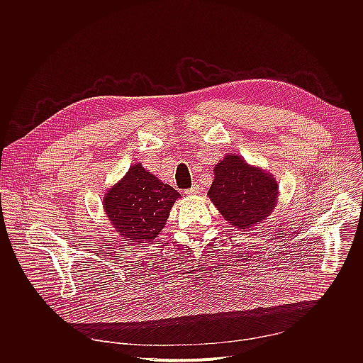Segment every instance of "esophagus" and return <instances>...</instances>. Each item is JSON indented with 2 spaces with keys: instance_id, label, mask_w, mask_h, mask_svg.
Wrapping results in <instances>:
<instances>
[{
  "instance_id": "34e87169",
  "label": "esophagus",
  "mask_w": 363,
  "mask_h": 363,
  "mask_svg": "<svg viewBox=\"0 0 363 363\" xmlns=\"http://www.w3.org/2000/svg\"><path fill=\"white\" fill-rule=\"evenodd\" d=\"M199 191H201L199 185H198V184H194L189 189H186V191H185V194L191 196V195H196V194H199Z\"/></svg>"
}]
</instances>
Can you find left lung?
<instances>
[{
	"instance_id": "1",
	"label": "left lung",
	"mask_w": 363,
	"mask_h": 363,
	"mask_svg": "<svg viewBox=\"0 0 363 363\" xmlns=\"http://www.w3.org/2000/svg\"><path fill=\"white\" fill-rule=\"evenodd\" d=\"M209 198L222 216L238 229H250L269 218L277 205L276 178L240 155L228 154L215 165Z\"/></svg>"
}]
</instances>
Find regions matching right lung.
I'll use <instances>...</instances> for the list:
<instances>
[{
    "label": "right lung",
    "instance_id": "1",
    "mask_svg": "<svg viewBox=\"0 0 363 363\" xmlns=\"http://www.w3.org/2000/svg\"><path fill=\"white\" fill-rule=\"evenodd\" d=\"M179 196L138 162L107 191L103 208L116 232L140 245L160 235Z\"/></svg>",
    "mask_w": 363,
    "mask_h": 363
}]
</instances>
